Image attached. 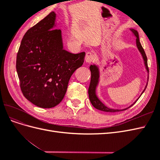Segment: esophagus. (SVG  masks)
Wrapping results in <instances>:
<instances>
[{"instance_id":"esophagus-1","label":"esophagus","mask_w":160,"mask_h":160,"mask_svg":"<svg viewBox=\"0 0 160 160\" xmlns=\"http://www.w3.org/2000/svg\"><path fill=\"white\" fill-rule=\"evenodd\" d=\"M95 59V56L93 52H88L85 55V61L88 62H91L94 61Z\"/></svg>"}]
</instances>
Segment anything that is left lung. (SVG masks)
Instances as JSON below:
<instances>
[{
  "instance_id": "8db88e82",
  "label": "left lung",
  "mask_w": 160,
  "mask_h": 160,
  "mask_svg": "<svg viewBox=\"0 0 160 160\" xmlns=\"http://www.w3.org/2000/svg\"><path fill=\"white\" fill-rule=\"evenodd\" d=\"M130 31L132 32V33L135 35V37H136V45H137V47H138L139 51L140 52V53H141V55H142V58L143 59L144 65H145V67H146V71L148 72V79H149V69H148V59H147V57H146V52H145V51L143 49V47L141 45V43H140L138 32L136 30L133 29V28H130ZM89 69H90L91 73V82H90L89 88V89H88L89 100L91 101V104L93 105V106L95 108L98 109L99 110H101V111H105V112H117V111L126 110L127 109L131 108L139 99V98H140V96L142 95V93H143L144 91L146 90V89L147 88L148 82H147L146 87H145L144 90L142 91V94L140 95V96L139 97L138 99H137V100L135 101L132 105H131L130 106H129L128 108L123 109H114L109 108L105 104H103L102 102H101V100L99 99V98L98 97V95H97V93H96L97 87L98 86L99 81V77H100V72H99V67H98V66H97L96 65L94 64V65H91L90 67H89Z\"/></svg>"
}]
</instances>
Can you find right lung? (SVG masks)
Instances as JSON below:
<instances>
[{
	"label": "right lung",
	"instance_id": "obj_1",
	"mask_svg": "<svg viewBox=\"0 0 160 160\" xmlns=\"http://www.w3.org/2000/svg\"><path fill=\"white\" fill-rule=\"evenodd\" d=\"M56 13L51 12L24 35L16 68L26 99L41 108H51L63 99L69 79L83 64L85 52L63 49L62 32L55 29Z\"/></svg>",
	"mask_w": 160,
	"mask_h": 160
}]
</instances>
